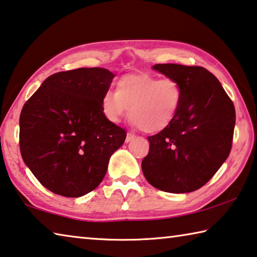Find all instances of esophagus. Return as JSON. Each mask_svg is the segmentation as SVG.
Wrapping results in <instances>:
<instances>
[{"mask_svg":"<svg viewBox=\"0 0 257 257\" xmlns=\"http://www.w3.org/2000/svg\"><path fill=\"white\" fill-rule=\"evenodd\" d=\"M134 138H136V134H132V133H127V136H126V139H125V141H126V142H130V141H132Z\"/></svg>","mask_w":257,"mask_h":257,"instance_id":"obj_1","label":"esophagus"}]
</instances>
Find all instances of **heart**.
<instances>
[{
  "instance_id": "obj_1",
  "label": "heart",
  "mask_w": 257,
  "mask_h": 257,
  "mask_svg": "<svg viewBox=\"0 0 257 257\" xmlns=\"http://www.w3.org/2000/svg\"><path fill=\"white\" fill-rule=\"evenodd\" d=\"M182 98V87L174 78L133 74L120 77L115 92H104L101 109L111 123H118L130 109L132 123L141 131L158 133L173 123Z\"/></svg>"
}]
</instances>
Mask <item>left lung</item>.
<instances>
[{
  "mask_svg": "<svg viewBox=\"0 0 257 257\" xmlns=\"http://www.w3.org/2000/svg\"><path fill=\"white\" fill-rule=\"evenodd\" d=\"M182 87L178 116L168 127L148 137L149 153L142 172L162 191L186 193L205 186L228 158L235 110L218 79L199 66H154Z\"/></svg>",
  "mask_w": 257,
  "mask_h": 257,
  "instance_id": "1",
  "label": "left lung"
}]
</instances>
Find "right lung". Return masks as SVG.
<instances>
[{"instance_id":"add662e5","label":"right lung","mask_w":257,"mask_h":257,"mask_svg":"<svg viewBox=\"0 0 257 257\" xmlns=\"http://www.w3.org/2000/svg\"><path fill=\"white\" fill-rule=\"evenodd\" d=\"M112 78L99 67L59 71L24 104L22 157L42 186L56 195L76 198L94 190L109 158L124 144L125 130L101 109Z\"/></svg>"}]
</instances>
